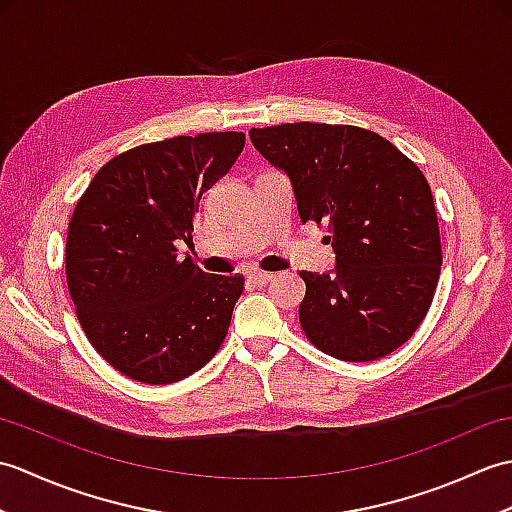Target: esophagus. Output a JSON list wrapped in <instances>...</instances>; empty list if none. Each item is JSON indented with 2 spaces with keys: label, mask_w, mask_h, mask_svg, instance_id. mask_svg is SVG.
<instances>
[{
  "label": "esophagus",
  "mask_w": 512,
  "mask_h": 512,
  "mask_svg": "<svg viewBox=\"0 0 512 512\" xmlns=\"http://www.w3.org/2000/svg\"><path fill=\"white\" fill-rule=\"evenodd\" d=\"M250 279H253L257 286H266V284H270V281L275 279V275H270V273H262V270H255V273L250 275Z\"/></svg>",
  "instance_id": "34e87169"
}]
</instances>
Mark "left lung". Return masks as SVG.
Wrapping results in <instances>:
<instances>
[{
  "mask_svg": "<svg viewBox=\"0 0 512 512\" xmlns=\"http://www.w3.org/2000/svg\"><path fill=\"white\" fill-rule=\"evenodd\" d=\"M248 136L290 178L301 222L328 224L336 266L299 273L310 343L352 363L398 350L427 317L442 266L436 206L416 162L354 125L286 123Z\"/></svg>",
  "mask_w": 512,
  "mask_h": 512,
  "instance_id": "obj_1",
  "label": "left lung"
}]
</instances>
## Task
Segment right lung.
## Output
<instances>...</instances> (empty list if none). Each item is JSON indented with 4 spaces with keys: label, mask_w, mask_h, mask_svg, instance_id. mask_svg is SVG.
Masks as SVG:
<instances>
[{
    "label": "right lung",
    "mask_w": 512,
    "mask_h": 512,
    "mask_svg": "<svg viewBox=\"0 0 512 512\" xmlns=\"http://www.w3.org/2000/svg\"><path fill=\"white\" fill-rule=\"evenodd\" d=\"M242 132L176 136L112 158L76 202L65 277L92 347L118 372L169 385L220 350L244 277L180 257L202 193L242 154Z\"/></svg>",
    "instance_id": "1"
}]
</instances>
